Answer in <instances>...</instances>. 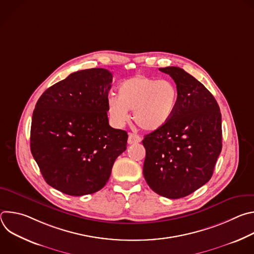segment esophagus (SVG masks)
I'll use <instances>...</instances> for the list:
<instances>
[{
    "instance_id": "1",
    "label": "esophagus",
    "mask_w": 254,
    "mask_h": 254,
    "mask_svg": "<svg viewBox=\"0 0 254 254\" xmlns=\"http://www.w3.org/2000/svg\"><path fill=\"white\" fill-rule=\"evenodd\" d=\"M140 140H141L140 136H139V135H137L136 133H132V132H130V133L128 134V139H127V142H128L129 144H132V143H137V142H139Z\"/></svg>"
}]
</instances>
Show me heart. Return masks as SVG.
<instances>
[{"instance_id":"b5f03b06","label":"heart","mask_w":254,"mask_h":254,"mask_svg":"<svg viewBox=\"0 0 254 254\" xmlns=\"http://www.w3.org/2000/svg\"><path fill=\"white\" fill-rule=\"evenodd\" d=\"M179 98L176 84L170 80L138 74L123 81L118 97L107 100V112L113 123L122 127L132 111L134 123L144 130H157L173 117Z\"/></svg>"}]
</instances>
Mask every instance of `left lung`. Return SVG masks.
Listing matches in <instances>:
<instances>
[{
    "label": "left lung",
    "mask_w": 254,
    "mask_h": 254,
    "mask_svg": "<svg viewBox=\"0 0 254 254\" xmlns=\"http://www.w3.org/2000/svg\"><path fill=\"white\" fill-rule=\"evenodd\" d=\"M175 81L176 111L163 127L144 135L143 177L157 194L183 198L211 179L222 150L221 113L211 92L175 66L159 68Z\"/></svg>",
    "instance_id": "obj_1"
}]
</instances>
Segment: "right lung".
I'll return each mask as SVG.
<instances>
[{
	"instance_id": "right-lung-1",
	"label": "right lung",
	"mask_w": 254,
	"mask_h": 254,
	"mask_svg": "<svg viewBox=\"0 0 254 254\" xmlns=\"http://www.w3.org/2000/svg\"><path fill=\"white\" fill-rule=\"evenodd\" d=\"M113 74L103 68L76 71L40 96L32 117L30 147L46 183L70 196L102 189L127 132L108 125Z\"/></svg>"
}]
</instances>
